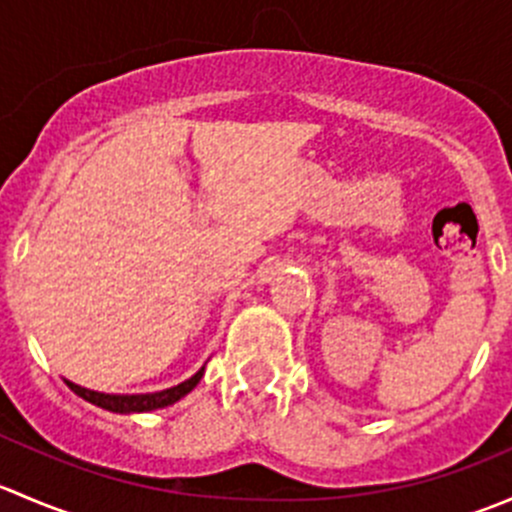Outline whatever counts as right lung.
<instances>
[{"mask_svg":"<svg viewBox=\"0 0 512 512\" xmlns=\"http://www.w3.org/2000/svg\"><path fill=\"white\" fill-rule=\"evenodd\" d=\"M205 366H200L190 379H185L183 384L170 386V389L156 391V394H101V391H91L84 389V386L74 384V381H66L71 391L76 396H81L89 404L98 406V409L113 411V414H146V411H156V409H165V406H173L175 401H180L183 396H188L190 391L198 386V381L203 379Z\"/></svg>","mask_w":512,"mask_h":512,"instance_id":"right-lung-1","label":"right lung"}]
</instances>
